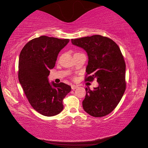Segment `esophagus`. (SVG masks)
Here are the masks:
<instances>
[{
  "mask_svg": "<svg viewBox=\"0 0 148 148\" xmlns=\"http://www.w3.org/2000/svg\"><path fill=\"white\" fill-rule=\"evenodd\" d=\"M78 87V85H71V89L73 90H75V89H77Z\"/></svg>",
  "mask_w": 148,
  "mask_h": 148,
  "instance_id": "1",
  "label": "esophagus"
}]
</instances>
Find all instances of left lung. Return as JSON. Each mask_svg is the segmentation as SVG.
Here are the masks:
<instances>
[{"label": "left lung", "mask_w": 148, "mask_h": 148, "mask_svg": "<svg viewBox=\"0 0 148 148\" xmlns=\"http://www.w3.org/2000/svg\"><path fill=\"white\" fill-rule=\"evenodd\" d=\"M89 57L85 81L97 79L99 86L86 87L83 108L88 114L103 117L114 110L126 89L125 63L118 45L111 38L95 35L71 39Z\"/></svg>", "instance_id": "8db88e82"}]
</instances>
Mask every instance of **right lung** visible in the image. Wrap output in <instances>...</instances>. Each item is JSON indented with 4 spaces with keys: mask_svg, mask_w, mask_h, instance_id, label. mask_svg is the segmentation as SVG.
Segmentation results:
<instances>
[{
    "mask_svg": "<svg viewBox=\"0 0 148 148\" xmlns=\"http://www.w3.org/2000/svg\"><path fill=\"white\" fill-rule=\"evenodd\" d=\"M69 39L40 36L29 40L21 51L18 80L34 110L45 116H53L63 110V101L71 90L64 83L51 85L49 69L55 67L60 51Z\"/></svg>",
    "mask_w": 148,
    "mask_h": 148,
    "instance_id": "1",
    "label": "right lung"
}]
</instances>
